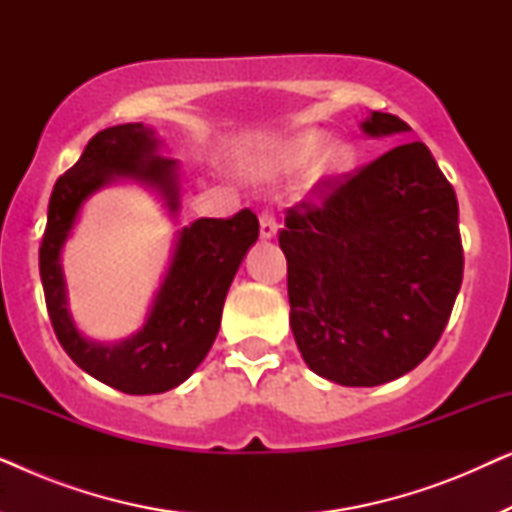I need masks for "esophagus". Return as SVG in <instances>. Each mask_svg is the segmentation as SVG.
<instances>
[{
	"label": "esophagus",
	"instance_id": "1",
	"mask_svg": "<svg viewBox=\"0 0 512 512\" xmlns=\"http://www.w3.org/2000/svg\"><path fill=\"white\" fill-rule=\"evenodd\" d=\"M277 230H279V223L275 221V216L261 214V237H263V240H270V237H275Z\"/></svg>",
	"mask_w": 512,
	"mask_h": 512
}]
</instances>
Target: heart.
I'll list each match as a JSON object with an SVG mask.
<instances>
[{"label": "heart", "mask_w": 512, "mask_h": 512, "mask_svg": "<svg viewBox=\"0 0 512 512\" xmlns=\"http://www.w3.org/2000/svg\"><path fill=\"white\" fill-rule=\"evenodd\" d=\"M326 144V135H321L317 130H307L300 132L293 139H289L282 149L277 151L275 160H272V167L275 170H300V167L310 165L314 158L319 156V151L324 149ZM352 165V151L347 146H328V149L321 153L319 165H317V174L319 177H338Z\"/></svg>", "instance_id": "b5f03b06"}]
</instances>
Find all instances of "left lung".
<instances>
[{"mask_svg":"<svg viewBox=\"0 0 512 512\" xmlns=\"http://www.w3.org/2000/svg\"><path fill=\"white\" fill-rule=\"evenodd\" d=\"M366 135L408 132L373 111ZM291 331L314 373L377 387L417 368L443 335L464 277L457 195L422 142L317 181L286 209Z\"/></svg>","mask_w":512,"mask_h":512,"instance_id":"8db88e82","label":"left lung"}]
</instances>
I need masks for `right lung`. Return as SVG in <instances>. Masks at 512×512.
Wrapping results in <instances>:
<instances>
[{
	"mask_svg": "<svg viewBox=\"0 0 512 512\" xmlns=\"http://www.w3.org/2000/svg\"><path fill=\"white\" fill-rule=\"evenodd\" d=\"M156 149L158 139L142 123L97 132L76 165L55 181L39 247L48 317L62 349L95 380L135 396L163 394L193 375L219 333L230 282L258 240V219L251 209L228 219H198L184 226L142 331L121 345H97L83 338L67 312L62 244L88 195L118 177L156 186L167 207L177 212V163L156 156Z\"/></svg>",
	"mask_w": 512,
	"mask_h": 512,
	"instance_id": "obj_1",
	"label": "right lung"
}]
</instances>
